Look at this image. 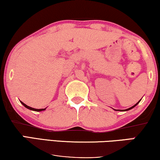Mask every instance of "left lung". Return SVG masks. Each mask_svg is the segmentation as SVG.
I'll use <instances>...</instances> for the list:
<instances>
[{
  "instance_id": "8db88e82",
  "label": "left lung",
  "mask_w": 160,
  "mask_h": 160,
  "mask_svg": "<svg viewBox=\"0 0 160 160\" xmlns=\"http://www.w3.org/2000/svg\"><path fill=\"white\" fill-rule=\"evenodd\" d=\"M141 100H139L138 102H137L136 104L135 105H133L132 106V107H130V108H128V109H124V110H121V109H114V110H116V111H122V112H125V111H128V110H130V109H132V108H134L135 107H136V105H138V103L141 102Z\"/></svg>"
}]
</instances>
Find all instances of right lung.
Listing matches in <instances>:
<instances>
[{
    "instance_id": "add662e5",
    "label": "right lung",
    "mask_w": 160,
    "mask_h": 160,
    "mask_svg": "<svg viewBox=\"0 0 160 160\" xmlns=\"http://www.w3.org/2000/svg\"><path fill=\"white\" fill-rule=\"evenodd\" d=\"M20 102H21L22 104L23 105L24 107H26L27 109H30V110H32V111H35V112H41V111H44V110H46V108H45V109H35V108H32V107H29V106H28V105H26L25 103H23L22 102H21V101H20Z\"/></svg>"
}]
</instances>
